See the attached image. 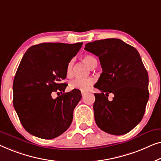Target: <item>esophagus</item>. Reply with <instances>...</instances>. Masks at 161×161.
<instances>
[{"label":"esophagus","instance_id":"esophagus-1","mask_svg":"<svg viewBox=\"0 0 161 161\" xmlns=\"http://www.w3.org/2000/svg\"><path fill=\"white\" fill-rule=\"evenodd\" d=\"M85 93H86L85 91H81V96H85Z\"/></svg>","mask_w":161,"mask_h":161}]
</instances>
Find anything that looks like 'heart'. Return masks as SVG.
I'll list each match as a JSON object with an SVG mask.
<instances>
[{"label":"heart","mask_w":161,"mask_h":161,"mask_svg":"<svg viewBox=\"0 0 161 161\" xmlns=\"http://www.w3.org/2000/svg\"><path fill=\"white\" fill-rule=\"evenodd\" d=\"M83 60L86 64H87L90 68L92 66L94 63L97 62L96 59L90 55H85L84 56ZM67 76H71L73 73V60L70 61L69 64L67 65L66 69ZM94 79L92 78H87V79H75V80L71 81L69 84V87L71 90H80L81 91H86L90 86H91L94 83Z\"/></svg>","instance_id":"obj_1"}]
</instances>
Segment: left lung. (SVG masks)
<instances>
[{
    "mask_svg": "<svg viewBox=\"0 0 161 161\" xmlns=\"http://www.w3.org/2000/svg\"><path fill=\"white\" fill-rule=\"evenodd\" d=\"M85 49L98 57L102 68L94 85L101 92L95 93L97 125L109 134H125L141 122L149 99L148 74L139 52L118 38L87 43Z\"/></svg>",
    "mask_w": 161,
    "mask_h": 161,
    "instance_id": "left-lung-1",
    "label": "left lung"
}]
</instances>
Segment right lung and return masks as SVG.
<instances>
[{
	"mask_svg": "<svg viewBox=\"0 0 161 161\" xmlns=\"http://www.w3.org/2000/svg\"><path fill=\"white\" fill-rule=\"evenodd\" d=\"M74 44L42 43L29 48L19 63L13 82V104L22 126L29 133L44 139L62 134L71 125L80 90L55 99L52 94L65 91L67 65L81 49Z\"/></svg>",
	"mask_w": 161,
	"mask_h": 161,
	"instance_id": "1",
	"label": "right lung"
}]
</instances>
